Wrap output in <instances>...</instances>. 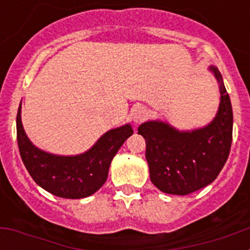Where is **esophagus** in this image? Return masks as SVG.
Returning a JSON list of instances; mask_svg holds the SVG:
<instances>
[{
	"mask_svg": "<svg viewBox=\"0 0 250 250\" xmlns=\"http://www.w3.org/2000/svg\"><path fill=\"white\" fill-rule=\"evenodd\" d=\"M147 118V110L145 109L144 106H138L134 111H132V120L135 121L136 124L144 121Z\"/></svg>",
	"mask_w": 250,
	"mask_h": 250,
	"instance_id": "obj_1",
	"label": "esophagus"
}]
</instances>
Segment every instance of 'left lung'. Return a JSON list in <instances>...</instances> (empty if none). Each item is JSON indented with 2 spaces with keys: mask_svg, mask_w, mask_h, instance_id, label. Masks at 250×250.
Segmentation results:
<instances>
[{
  "mask_svg": "<svg viewBox=\"0 0 250 250\" xmlns=\"http://www.w3.org/2000/svg\"><path fill=\"white\" fill-rule=\"evenodd\" d=\"M219 83L220 105L208 126L178 131L165 123L141 124L138 134L146 141L150 179L159 190L187 195L213 183L227 163L233 138V110L223 77L210 67Z\"/></svg>",
  "mask_w": 250,
  "mask_h": 250,
  "instance_id": "1",
  "label": "left lung"
}]
</instances>
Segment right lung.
Wrapping results in <instances>:
<instances>
[{
  "instance_id": "add662e5",
  "label": "right lung",
  "mask_w": 250,
  "mask_h": 250,
  "mask_svg": "<svg viewBox=\"0 0 250 250\" xmlns=\"http://www.w3.org/2000/svg\"><path fill=\"white\" fill-rule=\"evenodd\" d=\"M16 129L20 155L31 178L52 195L66 199H81L96 193L105 184L112 158L134 132L127 124L104 134L85 154L59 156L37 149L28 140L22 127L21 104Z\"/></svg>"
}]
</instances>
